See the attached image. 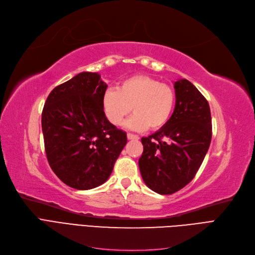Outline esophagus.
Instances as JSON below:
<instances>
[{
	"label": "esophagus",
	"mask_w": 255,
	"mask_h": 255,
	"mask_svg": "<svg viewBox=\"0 0 255 255\" xmlns=\"http://www.w3.org/2000/svg\"><path fill=\"white\" fill-rule=\"evenodd\" d=\"M128 140H138V139H139V136L128 133Z\"/></svg>",
	"instance_id": "obj_1"
}]
</instances>
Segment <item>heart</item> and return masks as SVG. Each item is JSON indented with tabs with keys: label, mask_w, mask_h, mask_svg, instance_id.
<instances>
[{
	"label": "heart",
	"mask_w": 255,
	"mask_h": 255,
	"mask_svg": "<svg viewBox=\"0 0 255 255\" xmlns=\"http://www.w3.org/2000/svg\"><path fill=\"white\" fill-rule=\"evenodd\" d=\"M175 101L176 95L169 84L150 76L136 75L122 81L117 90L105 92L102 108L114 126H121L131 110L135 114L128 121V128L158 129L168 124Z\"/></svg>",
	"instance_id": "1"
}]
</instances>
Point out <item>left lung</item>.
Here are the masks:
<instances>
[{"mask_svg": "<svg viewBox=\"0 0 255 255\" xmlns=\"http://www.w3.org/2000/svg\"><path fill=\"white\" fill-rule=\"evenodd\" d=\"M176 103L170 120L142 137L139 170L146 186L158 194L179 191L194 178L212 138L207 99L187 79L174 83Z\"/></svg>", "mask_w": 255, "mask_h": 255, "instance_id": "left-lung-1", "label": "left lung"}]
</instances>
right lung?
<instances>
[{
  "label": "right lung",
  "instance_id": "right-lung-1",
  "mask_svg": "<svg viewBox=\"0 0 255 255\" xmlns=\"http://www.w3.org/2000/svg\"><path fill=\"white\" fill-rule=\"evenodd\" d=\"M98 73L83 72L50 92L42 112L44 145L51 170L67 186L104 183L127 144V133L105 117L107 91Z\"/></svg>",
  "mask_w": 255,
  "mask_h": 255
}]
</instances>
